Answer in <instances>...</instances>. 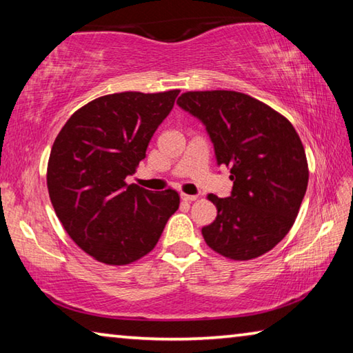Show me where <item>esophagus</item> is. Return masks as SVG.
Returning a JSON list of instances; mask_svg holds the SVG:
<instances>
[{
	"label": "esophagus",
	"instance_id": "esophagus-1",
	"mask_svg": "<svg viewBox=\"0 0 353 353\" xmlns=\"http://www.w3.org/2000/svg\"><path fill=\"white\" fill-rule=\"evenodd\" d=\"M181 198H182L183 201H187V202H193V201L198 199V196H196V194H185V193H182Z\"/></svg>",
	"mask_w": 353,
	"mask_h": 353
}]
</instances>
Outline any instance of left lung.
<instances>
[{
	"instance_id": "1",
	"label": "left lung",
	"mask_w": 353,
	"mask_h": 353,
	"mask_svg": "<svg viewBox=\"0 0 353 353\" xmlns=\"http://www.w3.org/2000/svg\"><path fill=\"white\" fill-rule=\"evenodd\" d=\"M177 104L204 124L218 165L234 181L229 198L208 194L218 214L202 227L205 243L238 261L266 254L290 232L307 191V155L296 129L240 92H187Z\"/></svg>"
}]
</instances>
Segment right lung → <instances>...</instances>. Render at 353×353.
<instances>
[{"instance_id":"1","label":"right lung","mask_w":353,"mask_h":353,"mask_svg":"<svg viewBox=\"0 0 353 353\" xmlns=\"http://www.w3.org/2000/svg\"><path fill=\"white\" fill-rule=\"evenodd\" d=\"M181 90L105 94L76 110L52 145L46 183L63 229L105 265L151 252L172 213L174 190L126 183Z\"/></svg>"}]
</instances>
